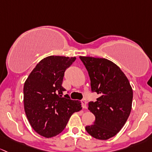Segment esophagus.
<instances>
[{
	"instance_id": "1",
	"label": "esophagus",
	"mask_w": 152,
	"mask_h": 152,
	"mask_svg": "<svg viewBox=\"0 0 152 152\" xmlns=\"http://www.w3.org/2000/svg\"><path fill=\"white\" fill-rule=\"evenodd\" d=\"M82 105L83 108H87V102L86 100H82Z\"/></svg>"
}]
</instances>
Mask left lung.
<instances>
[{
  "mask_svg": "<svg viewBox=\"0 0 152 152\" xmlns=\"http://www.w3.org/2000/svg\"><path fill=\"white\" fill-rule=\"evenodd\" d=\"M80 58L88 72L92 92L99 95L96 102L88 103L95 121L86 130L94 138L107 140L121 130L130 114L132 88L124 73L111 61L88 56Z\"/></svg>",
  "mask_w": 152,
  "mask_h": 152,
  "instance_id": "8db88e82",
  "label": "left lung"
}]
</instances>
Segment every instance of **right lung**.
<instances>
[{"label": "right lung", "instance_id": "add662e5", "mask_svg": "<svg viewBox=\"0 0 152 152\" xmlns=\"http://www.w3.org/2000/svg\"><path fill=\"white\" fill-rule=\"evenodd\" d=\"M75 57L50 56L37 64L30 73L23 88L26 116L35 132L45 137L57 135L64 129L74 113L82 109L81 102L62 97L66 69Z\"/></svg>", "mask_w": 152, "mask_h": 152}]
</instances>
